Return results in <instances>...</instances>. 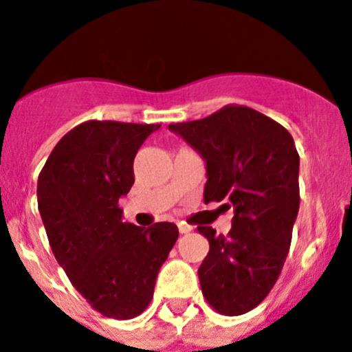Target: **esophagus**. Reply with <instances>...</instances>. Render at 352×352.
Listing matches in <instances>:
<instances>
[{"instance_id":"34e87169","label":"esophagus","mask_w":352,"mask_h":352,"mask_svg":"<svg viewBox=\"0 0 352 352\" xmlns=\"http://www.w3.org/2000/svg\"><path fill=\"white\" fill-rule=\"evenodd\" d=\"M192 228H189V226L186 224H179V232L180 234H187V232H191Z\"/></svg>"}]
</instances>
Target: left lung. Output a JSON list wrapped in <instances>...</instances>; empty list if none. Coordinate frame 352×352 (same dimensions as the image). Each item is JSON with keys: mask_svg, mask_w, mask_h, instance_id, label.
<instances>
[{"mask_svg": "<svg viewBox=\"0 0 352 352\" xmlns=\"http://www.w3.org/2000/svg\"><path fill=\"white\" fill-rule=\"evenodd\" d=\"M206 163L205 203L234 210L229 234L198 231L210 252L198 276L217 313L257 307L281 274L298 213V153L287 128L258 111L226 106L212 116L168 124Z\"/></svg>", "mask_w": 352, "mask_h": 352, "instance_id": "left-lung-1", "label": "left lung"}]
</instances>
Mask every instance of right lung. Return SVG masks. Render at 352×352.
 Here are the masks:
<instances>
[{"label":"right lung","instance_id":"obj_1","mask_svg":"<svg viewBox=\"0 0 352 352\" xmlns=\"http://www.w3.org/2000/svg\"><path fill=\"white\" fill-rule=\"evenodd\" d=\"M161 124L87 121L65 133L38 177V208L52 252L72 287L107 318L149 305L156 276L179 238L172 222L137 228L118 206L133 160Z\"/></svg>","mask_w":352,"mask_h":352}]
</instances>
